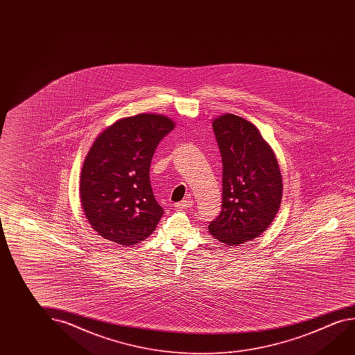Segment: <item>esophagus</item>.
Returning <instances> with one entry per match:
<instances>
[{
	"label": "esophagus",
	"mask_w": 355,
	"mask_h": 355,
	"mask_svg": "<svg viewBox=\"0 0 355 355\" xmlns=\"http://www.w3.org/2000/svg\"><path fill=\"white\" fill-rule=\"evenodd\" d=\"M193 204H194L193 199H191V198H187V199L182 200L180 203L175 204V209H188V208H192Z\"/></svg>",
	"instance_id": "esophagus-1"
}]
</instances>
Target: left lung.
Wrapping results in <instances>:
<instances>
[{"instance_id":"1","label":"left lung","mask_w":355,"mask_h":355,"mask_svg":"<svg viewBox=\"0 0 355 355\" xmlns=\"http://www.w3.org/2000/svg\"><path fill=\"white\" fill-rule=\"evenodd\" d=\"M213 131L223 162V204L208 230L234 246L260 236L272 223L282 177L271 147L250 122L225 114L213 121Z\"/></svg>"}]
</instances>
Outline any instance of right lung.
<instances>
[{
  "instance_id": "1",
  "label": "right lung",
  "mask_w": 355,
  "mask_h": 355,
  "mask_svg": "<svg viewBox=\"0 0 355 355\" xmlns=\"http://www.w3.org/2000/svg\"><path fill=\"white\" fill-rule=\"evenodd\" d=\"M175 128L168 117L140 114L104 130L87 155L80 177V200L96 233L120 245L139 244L163 215L151 182L152 157Z\"/></svg>"
}]
</instances>
